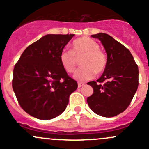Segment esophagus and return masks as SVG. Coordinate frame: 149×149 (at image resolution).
<instances>
[{
	"instance_id": "obj_1",
	"label": "esophagus",
	"mask_w": 149,
	"mask_h": 149,
	"mask_svg": "<svg viewBox=\"0 0 149 149\" xmlns=\"http://www.w3.org/2000/svg\"><path fill=\"white\" fill-rule=\"evenodd\" d=\"M84 85V83H78V87H81Z\"/></svg>"
}]
</instances>
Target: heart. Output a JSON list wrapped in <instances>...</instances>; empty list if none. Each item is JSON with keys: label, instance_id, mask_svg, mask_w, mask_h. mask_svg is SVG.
Segmentation results:
<instances>
[{"label": "heart", "instance_id": "1", "mask_svg": "<svg viewBox=\"0 0 149 149\" xmlns=\"http://www.w3.org/2000/svg\"><path fill=\"white\" fill-rule=\"evenodd\" d=\"M96 41L87 37H82L74 40L72 44V51H62L59 60L62 68L67 73H73L76 70V57L79 54L84 55L80 68L73 75V78L79 81H86L93 79L95 73L103 72L106 68L107 58L99 50Z\"/></svg>", "mask_w": 149, "mask_h": 149}]
</instances>
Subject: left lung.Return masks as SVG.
I'll list each match as a JSON object with an SVG mask.
<instances>
[{"label": "left lung", "mask_w": 149, "mask_h": 149, "mask_svg": "<svg viewBox=\"0 0 149 149\" xmlns=\"http://www.w3.org/2000/svg\"><path fill=\"white\" fill-rule=\"evenodd\" d=\"M102 43L107 55V65L96 81L87 84L93 93L87 99L92 111L106 118L123 112L131 103L138 87V67L130 51L104 33L91 35Z\"/></svg>", "instance_id": "obj_1"}]
</instances>
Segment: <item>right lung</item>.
Wrapping results in <instances>:
<instances>
[{
	"mask_svg": "<svg viewBox=\"0 0 149 149\" xmlns=\"http://www.w3.org/2000/svg\"><path fill=\"white\" fill-rule=\"evenodd\" d=\"M74 34H47L26 48L13 71L12 88L29 115L40 120L59 116L78 84L62 68L59 56Z\"/></svg>",
	"mask_w": 149,
	"mask_h": 149,
	"instance_id": "right-lung-1",
	"label": "right lung"
}]
</instances>
